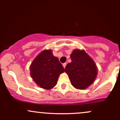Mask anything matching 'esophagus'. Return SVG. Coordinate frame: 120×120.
<instances>
[{"label":"esophagus","instance_id":"esophagus-1","mask_svg":"<svg viewBox=\"0 0 120 120\" xmlns=\"http://www.w3.org/2000/svg\"><path fill=\"white\" fill-rule=\"evenodd\" d=\"M66 65H67V63H65L63 64V67L64 68H65V67H66Z\"/></svg>","mask_w":120,"mask_h":120}]
</instances>
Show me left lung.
<instances>
[{"label":"left lung","mask_w":120,"mask_h":120,"mask_svg":"<svg viewBox=\"0 0 120 120\" xmlns=\"http://www.w3.org/2000/svg\"><path fill=\"white\" fill-rule=\"evenodd\" d=\"M70 57L71 62L66 65L65 72L71 84L76 89H86L94 83L97 77L96 63L84 50L74 49Z\"/></svg>","instance_id":"obj_1"}]
</instances>
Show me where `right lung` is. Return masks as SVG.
<instances>
[{
  "label": "right lung",
  "mask_w": 120,
  "mask_h": 120,
  "mask_svg": "<svg viewBox=\"0 0 120 120\" xmlns=\"http://www.w3.org/2000/svg\"><path fill=\"white\" fill-rule=\"evenodd\" d=\"M34 81L41 88L49 90L56 85L59 75L64 69L51 49L43 50L34 59L30 67Z\"/></svg>",
  "instance_id": "right-lung-1"
}]
</instances>
